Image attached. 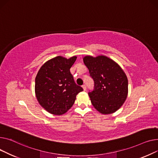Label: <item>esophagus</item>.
<instances>
[{
  "label": "esophagus",
  "instance_id": "obj_1",
  "mask_svg": "<svg viewBox=\"0 0 158 158\" xmlns=\"http://www.w3.org/2000/svg\"><path fill=\"white\" fill-rule=\"evenodd\" d=\"M82 88H83V90H86V89H87V87H86V85H82Z\"/></svg>",
  "mask_w": 158,
  "mask_h": 158
}]
</instances>
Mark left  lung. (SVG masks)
Instances as JSON below:
<instances>
[{"mask_svg":"<svg viewBox=\"0 0 158 158\" xmlns=\"http://www.w3.org/2000/svg\"><path fill=\"white\" fill-rule=\"evenodd\" d=\"M83 62L94 81L93 91L89 92L92 105L102 114H113L123 106L128 94L126 73L114 60L105 56L86 55Z\"/></svg>","mask_w":158,"mask_h":158,"instance_id":"left-lung-1","label":"left lung"}]
</instances>
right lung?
I'll use <instances>...</instances> for the list:
<instances>
[{
    "label": "right lung",
    "mask_w": 158,
    "mask_h": 158,
    "mask_svg": "<svg viewBox=\"0 0 158 158\" xmlns=\"http://www.w3.org/2000/svg\"><path fill=\"white\" fill-rule=\"evenodd\" d=\"M77 59L55 57L40 68L35 79V94L40 105L50 114L60 115L72 107L77 95L83 91L77 85L70 68Z\"/></svg>",
    "instance_id": "obj_1"
}]
</instances>
